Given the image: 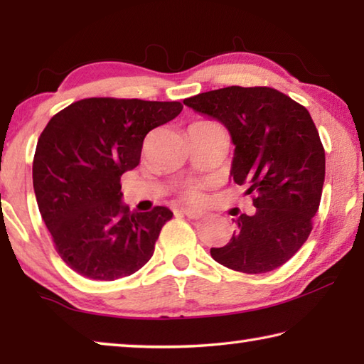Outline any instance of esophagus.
<instances>
[{"instance_id":"34e87169","label":"esophagus","mask_w":364,"mask_h":364,"mask_svg":"<svg viewBox=\"0 0 364 364\" xmlns=\"http://www.w3.org/2000/svg\"><path fill=\"white\" fill-rule=\"evenodd\" d=\"M181 212L191 220H199V218L204 217V212L197 210V208H181Z\"/></svg>"}]
</instances>
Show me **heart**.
Instances as JSON below:
<instances>
[{"label": "heart", "instance_id": "obj_1", "mask_svg": "<svg viewBox=\"0 0 364 364\" xmlns=\"http://www.w3.org/2000/svg\"><path fill=\"white\" fill-rule=\"evenodd\" d=\"M183 199L188 202H199L202 199V188L197 184H191L183 191Z\"/></svg>", "mask_w": 364, "mask_h": 364}]
</instances>
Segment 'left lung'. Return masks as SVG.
<instances>
[{
  "label": "left lung",
  "instance_id": "left-lung-1",
  "mask_svg": "<svg viewBox=\"0 0 364 364\" xmlns=\"http://www.w3.org/2000/svg\"><path fill=\"white\" fill-rule=\"evenodd\" d=\"M183 102L228 128L231 178L257 208L234 220L231 241L210 249L213 260L247 274L279 268L310 236L321 200L326 156L310 112L269 86H228Z\"/></svg>",
  "mask_w": 364,
  "mask_h": 364
}]
</instances>
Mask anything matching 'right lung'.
Returning a JSON list of instances; mask_svg holds the SVG:
<instances>
[{"instance_id": "1", "label": "right lung", "mask_w": 364, "mask_h": 364, "mask_svg": "<svg viewBox=\"0 0 364 364\" xmlns=\"http://www.w3.org/2000/svg\"><path fill=\"white\" fill-rule=\"evenodd\" d=\"M181 102L86 97L40 134L33 189L59 257L85 278L114 281L149 262L167 207L130 210L120 176L139 165L146 134L173 120Z\"/></svg>"}]
</instances>
